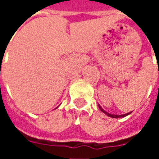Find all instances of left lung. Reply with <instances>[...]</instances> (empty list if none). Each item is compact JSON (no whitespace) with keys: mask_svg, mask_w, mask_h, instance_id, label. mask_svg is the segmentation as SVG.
I'll use <instances>...</instances> for the list:
<instances>
[{"mask_svg":"<svg viewBox=\"0 0 159 159\" xmlns=\"http://www.w3.org/2000/svg\"><path fill=\"white\" fill-rule=\"evenodd\" d=\"M98 107H99V108H100V110L103 112V113H105L107 116H108V117H112V118H119V117H126V116H128V115H129L132 111H130V112H129V113H126V114H123V115H115V114H111V113H108L107 111H106L104 110L102 107H100V105H99L98 104Z\"/></svg>","mask_w":159,"mask_h":159,"instance_id":"left-lung-1","label":"left lung"}]
</instances>
